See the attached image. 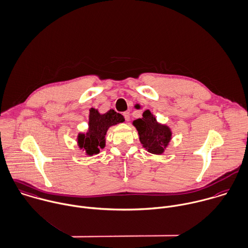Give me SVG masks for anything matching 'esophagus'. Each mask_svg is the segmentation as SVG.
I'll list each match as a JSON object with an SVG mask.
<instances>
[{"mask_svg":"<svg viewBox=\"0 0 248 248\" xmlns=\"http://www.w3.org/2000/svg\"><path fill=\"white\" fill-rule=\"evenodd\" d=\"M123 115H124V117H125V120H126V121H129V120H130V113H129L128 111L123 112Z\"/></svg>","mask_w":248,"mask_h":248,"instance_id":"1","label":"esophagus"}]
</instances>
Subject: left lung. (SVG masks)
<instances>
[{
    "label": "left lung",
    "instance_id": "obj_1",
    "mask_svg": "<svg viewBox=\"0 0 248 248\" xmlns=\"http://www.w3.org/2000/svg\"><path fill=\"white\" fill-rule=\"evenodd\" d=\"M136 127L140 141L147 152L154 155H162L169 145L172 139L171 129L157 121L156 116L146 109L142 113V117L133 121Z\"/></svg>",
    "mask_w": 248,
    "mask_h": 248
}]
</instances>
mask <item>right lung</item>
Segmentation results:
<instances>
[{
    "instance_id": "1",
    "label": "right lung",
    "mask_w": 248,
    "mask_h": 248,
    "mask_svg": "<svg viewBox=\"0 0 248 248\" xmlns=\"http://www.w3.org/2000/svg\"><path fill=\"white\" fill-rule=\"evenodd\" d=\"M124 116L114 109L100 113L97 108H91L88 115V129L86 133H79L77 143L86 156H93L100 153V149L106 146V135L111 126L123 123Z\"/></svg>"
}]
</instances>
